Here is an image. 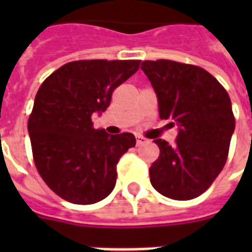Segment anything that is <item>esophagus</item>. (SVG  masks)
Masks as SVG:
<instances>
[{
    "label": "esophagus",
    "mask_w": 252,
    "mask_h": 252,
    "mask_svg": "<svg viewBox=\"0 0 252 252\" xmlns=\"http://www.w3.org/2000/svg\"><path fill=\"white\" fill-rule=\"evenodd\" d=\"M136 142H137V145H144V144L148 142V138L142 137V136H138V137H136Z\"/></svg>",
    "instance_id": "esophagus-1"
}]
</instances>
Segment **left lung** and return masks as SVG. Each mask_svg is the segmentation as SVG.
Listing matches in <instances>:
<instances>
[{
  "label": "left lung",
  "mask_w": 252,
  "mask_h": 252,
  "mask_svg": "<svg viewBox=\"0 0 252 252\" xmlns=\"http://www.w3.org/2000/svg\"><path fill=\"white\" fill-rule=\"evenodd\" d=\"M158 99L159 118L178 126L174 145L157 138L159 157L150 183L161 195L191 200L209 188L225 166L235 120L226 90L211 73L176 61H142Z\"/></svg>",
  "instance_id": "left-lung-1"
}]
</instances>
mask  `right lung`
I'll list each match as a JSON object with an SVG mask.
<instances>
[{"instance_id": "obj_1", "label": "right lung", "mask_w": 252, "mask_h": 252, "mask_svg": "<svg viewBox=\"0 0 252 252\" xmlns=\"http://www.w3.org/2000/svg\"><path fill=\"white\" fill-rule=\"evenodd\" d=\"M138 65V60L73 61L37 90L29 119L33 161L47 186L69 203H98L115 188L116 165L136 137L95 129L91 116L107 110L115 89Z\"/></svg>"}]
</instances>
